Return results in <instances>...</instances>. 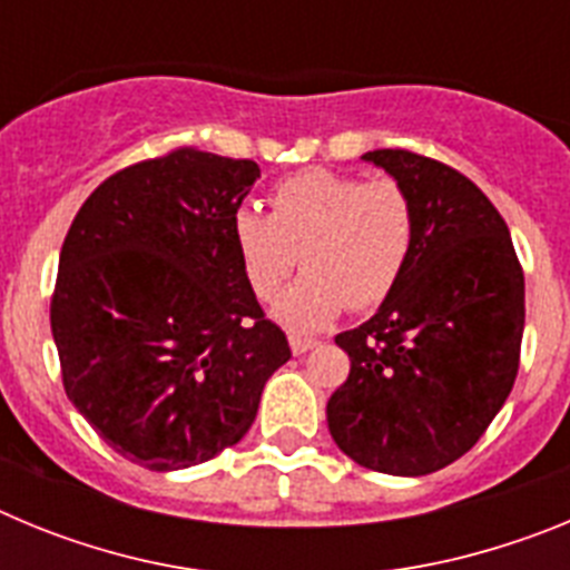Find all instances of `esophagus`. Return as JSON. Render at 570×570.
I'll use <instances>...</instances> for the list:
<instances>
[{
  "label": "esophagus",
  "instance_id": "34e87169",
  "mask_svg": "<svg viewBox=\"0 0 570 570\" xmlns=\"http://www.w3.org/2000/svg\"><path fill=\"white\" fill-rule=\"evenodd\" d=\"M316 345H320V342H316L314 336H296V334L291 336V351H294L296 356L308 354L311 347H316Z\"/></svg>",
  "mask_w": 570,
  "mask_h": 570
}]
</instances>
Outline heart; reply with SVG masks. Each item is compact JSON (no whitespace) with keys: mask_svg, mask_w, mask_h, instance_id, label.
<instances>
[{"mask_svg":"<svg viewBox=\"0 0 570 570\" xmlns=\"http://www.w3.org/2000/svg\"><path fill=\"white\" fill-rule=\"evenodd\" d=\"M230 236L242 274L262 302L282 294L296 262L305 265L276 316L294 331H314L345 305L371 311L394 294L414 254L416 214L394 179L362 183L308 168L271 190V216L236 210Z\"/></svg>","mask_w":570,"mask_h":570,"instance_id":"b5f03b06","label":"heart"}]
</instances>
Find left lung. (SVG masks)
Instances as JSON below:
<instances>
[{
	"label": "left lung",
	"instance_id": "left-lung-1",
	"mask_svg": "<svg viewBox=\"0 0 570 570\" xmlns=\"http://www.w3.org/2000/svg\"><path fill=\"white\" fill-rule=\"evenodd\" d=\"M407 190L414 254L394 294L336 336L351 374L328 400L342 454L394 476H425L476 445L511 394L525 328V276L505 219L460 170L367 150Z\"/></svg>",
	"mask_w": 570,
	"mask_h": 570
}]
</instances>
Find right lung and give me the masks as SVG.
Instances as JSON below:
<instances>
[{"instance_id": "add662e5", "label": "right lung", "mask_w": 570, "mask_h": 570, "mask_svg": "<svg viewBox=\"0 0 570 570\" xmlns=\"http://www.w3.org/2000/svg\"><path fill=\"white\" fill-rule=\"evenodd\" d=\"M256 179L250 159L170 150L108 176L65 236L50 299L65 394L148 471L236 445L291 360L230 236Z\"/></svg>"}]
</instances>
